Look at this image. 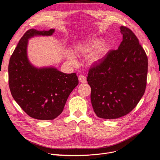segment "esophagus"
<instances>
[{"instance_id":"34e87169","label":"esophagus","mask_w":160,"mask_h":160,"mask_svg":"<svg viewBox=\"0 0 160 160\" xmlns=\"http://www.w3.org/2000/svg\"><path fill=\"white\" fill-rule=\"evenodd\" d=\"M78 80H79V82L81 83H86L87 82L86 78L85 76H83V75H80L78 77Z\"/></svg>"}]
</instances>
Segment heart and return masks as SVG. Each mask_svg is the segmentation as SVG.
Wrapping results in <instances>:
<instances>
[{
    "mask_svg": "<svg viewBox=\"0 0 160 160\" xmlns=\"http://www.w3.org/2000/svg\"><path fill=\"white\" fill-rule=\"evenodd\" d=\"M108 50V45L104 43L101 38H92L84 43L79 44L74 47L75 54L80 56L89 54L88 63L90 65H96L101 61ZM68 61L72 65L77 63V60L72 54H69Z\"/></svg>",
    "mask_w": 160,
    "mask_h": 160,
    "instance_id": "obj_1",
    "label": "heart"
}]
</instances>
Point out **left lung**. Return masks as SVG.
<instances>
[{
    "instance_id": "8db88e82",
    "label": "left lung",
    "mask_w": 160,
    "mask_h": 160,
    "mask_svg": "<svg viewBox=\"0 0 160 160\" xmlns=\"http://www.w3.org/2000/svg\"><path fill=\"white\" fill-rule=\"evenodd\" d=\"M122 41L92 67L87 81L91 101L97 117L114 119L127 115L145 93L148 58L133 32L120 27Z\"/></svg>"
}]
</instances>
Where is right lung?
<instances>
[{"instance_id":"right-lung-1","label":"right lung","mask_w":160,"mask_h":160,"mask_svg":"<svg viewBox=\"0 0 160 160\" xmlns=\"http://www.w3.org/2000/svg\"><path fill=\"white\" fill-rule=\"evenodd\" d=\"M54 31L28 30L14 50L8 65L13 98L25 113L38 120H52L60 115L69 95L78 84L76 73H63L53 67L38 68L28 60V39L52 36Z\"/></svg>"}]
</instances>
